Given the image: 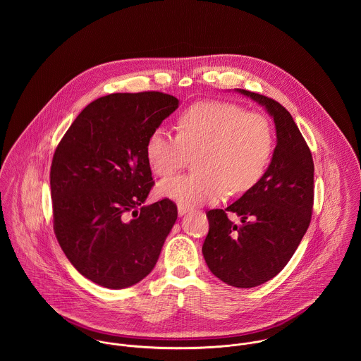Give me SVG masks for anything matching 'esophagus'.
Listing matches in <instances>:
<instances>
[{"instance_id":"obj_1","label":"esophagus","mask_w":361,"mask_h":361,"mask_svg":"<svg viewBox=\"0 0 361 361\" xmlns=\"http://www.w3.org/2000/svg\"><path fill=\"white\" fill-rule=\"evenodd\" d=\"M189 209H190V207L186 206V204H178V212H179V215H185Z\"/></svg>"}]
</instances>
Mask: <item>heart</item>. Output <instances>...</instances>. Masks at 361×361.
<instances>
[{"mask_svg": "<svg viewBox=\"0 0 361 361\" xmlns=\"http://www.w3.org/2000/svg\"><path fill=\"white\" fill-rule=\"evenodd\" d=\"M178 136L154 129L146 158L157 176L169 178L196 155L197 172L164 180L162 197L180 204H204L231 193L250 190L264 176L274 150L269 121L238 104L202 102L185 109L176 122Z\"/></svg>", "mask_w": 361, "mask_h": 361, "instance_id": "b5f03b06", "label": "heart"}]
</instances>
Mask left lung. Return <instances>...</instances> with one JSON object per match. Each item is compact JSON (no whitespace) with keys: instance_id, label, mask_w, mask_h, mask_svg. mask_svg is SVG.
I'll return each instance as SVG.
<instances>
[{"instance_id":"left-lung-1","label":"left lung","mask_w":361,"mask_h":361,"mask_svg":"<svg viewBox=\"0 0 361 361\" xmlns=\"http://www.w3.org/2000/svg\"><path fill=\"white\" fill-rule=\"evenodd\" d=\"M274 118L276 146L264 176L225 209H209L203 256L209 271L235 288H255L278 275L300 245L314 204V162L289 111L243 89ZM228 212L243 216L238 227Z\"/></svg>"}]
</instances>
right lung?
Instances as JSON below:
<instances>
[{"mask_svg":"<svg viewBox=\"0 0 361 361\" xmlns=\"http://www.w3.org/2000/svg\"><path fill=\"white\" fill-rule=\"evenodd\" d=\"M179 100L159 92L114 93L89 104L52 157V224L71 264L92 282L123 289L154 268L178 208L146 206L154 186L150 133Z\"/></svg>","mask_w":361,"mask_h":361,"instance_id":"obj_1","label":"right lung"}]
</instances>
